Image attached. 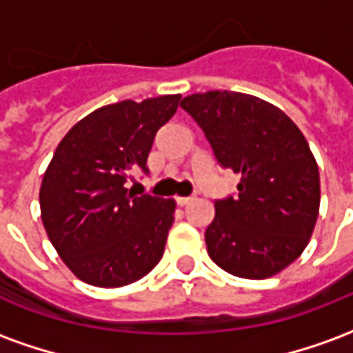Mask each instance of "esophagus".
Returning a JSON list of instances; mask_svg holds the SVG:
<instances>
[{"label":"esophagus","instance_id":"obj_1","mask_svg":"<svg viewBox=\"0 0 353 353\" xmlns=\"http://www.w3.org/2000/svg\"><path fill=\"white\" fill-rule=\"evenodd\" d=\"M176 200L179 206H187V204H191L192 202V196H177Z\"/></svg>","mask_w":353,"mask_h":353}]
</instances>
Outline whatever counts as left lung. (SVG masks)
<instances>
[{
    "instance_id": "obj_1",
    "label": "left lung",
    "mask_w": 353,
    "mask_h": 353,
    "mask_svg": "<svg viewBox=\"0 0 353 353\" xmlns=\"http://www.w3.org/2000/svg\"><path fill=\"white\" fill-rule=\"evenodd\" d=\"M181 108L204 130L219 164L242 176L234 199L215 202L208 255L240 278L280 274L301 257L319 214L318 162L303 132L252 94H191Z\"/></svg>"
}]
</instances>
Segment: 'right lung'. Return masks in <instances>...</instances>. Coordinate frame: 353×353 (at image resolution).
<instances>
[{
	"label": "right lung",
	"mask_w": 353,
	"mask_h": 353,
	"mask_svg": "<svg viewBox=\"0 0 353 353\" xmlns=\"http://www.w3.org/2000/svg\"><path fill=\"white\" fill-rule=\"evenodd\" d=\"M181 94L124 100L73 124L45 170L39 206L50 244L79 280L96 288L138 281L162 259L176 200L124 187L147 157Z\"/></svg>",
	"instance_id": "add662e5"
}]
</instances>
